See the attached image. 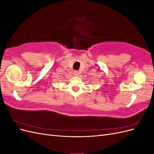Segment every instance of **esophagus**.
<instances>
[{"mask_svg":"<svg viewBox=\"0 0 154 154\" xmlns=\"http://www.w3.org/2000/svg\"><path fill=\"white\" fill-rule=\"evenodd\" d=\"M74 74L75 76H78V71H74Z\"/></svg>","mask_w":154,"mask_h":154,"instance_id":"obj_1","label":"esophagus"}]
</instances>
